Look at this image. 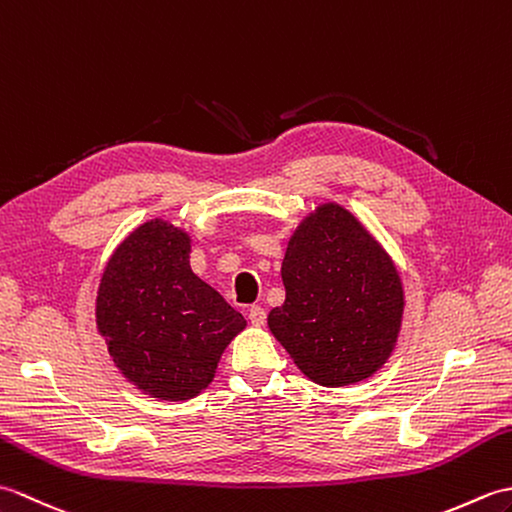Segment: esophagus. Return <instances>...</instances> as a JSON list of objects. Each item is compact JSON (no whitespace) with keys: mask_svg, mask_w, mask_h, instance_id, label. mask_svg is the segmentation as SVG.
<instances>
[{"mask_svg":"<svg viewBox=\"0 0 512 512\" xmlns=\"http://www.w3.org/2000/svg\"><path fill=\"white\" fill-rule=\"evenodd\" d=\"M248 321L253 323V325H264V321H266V310L262 308V306H250V310H248Z\"/></svg>","mask_w":512,"mask_h":512,"instance_id":"34e87169","label":"esophagus"}]
</instances>
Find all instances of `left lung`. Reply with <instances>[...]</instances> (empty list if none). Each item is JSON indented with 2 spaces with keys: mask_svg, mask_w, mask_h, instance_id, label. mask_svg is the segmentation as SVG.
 I'll return each instance as SVG.
<instances>
[{
  "mask_svg": "<svg viewBox=\"0 0 512 512\" xmlns=\"http://www.w3.org/2000/svg\"><path fill=\"white\" fill-rule=\"evenodd\" d=\"M286 301L268 328L292 361L323 387L372 376L394 350L402 306L396 266L339 204L319 206L286 248Z\"/></svg>",
  "mask_w": 512,
  "mask_h": 512,
  "instance_id": "obj_1",
  "label": "left lung"
}]
</instances>
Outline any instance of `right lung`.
Segmentation results:
<instances>
[{"mask_svg":"<svg viewBox=\"0 0 512 512\" xmlns=\"http://www.w3.org/2000/svg\"><path fill=\"white\" fill-rule=\"evenodd\" d=\"M191 239L154 220L116 248L96 297V325L127 380L160 400L211 383L224 347L246 328L220 292L193 275Z\"/></svg>","mask_w":512,"mask_h":512,"instance_id":"1","label":"right lung"}]
</instances>
